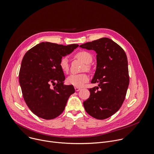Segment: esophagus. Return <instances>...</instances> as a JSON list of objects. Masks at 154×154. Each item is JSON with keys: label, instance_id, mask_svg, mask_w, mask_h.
<instances>
[{"label": "esophagus", "instance_id": "esophagus-1", "mask_svg": "<svg viewBox=\"0 0 154 154\" xmlns=\"http://www.w3.org/2000/svg\"><path fill=\"white\" fill-rule=\"evenodd\" d=\"M80 90H81L80 88H79V87H77V86H75V91H80Z\"/></svg>", "mask_w": 154, "mask_h": 154}]
</instances>
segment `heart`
<instances>
[{"instance_id":"obj_1","label":"heart","mask_w":154,"mask_h":154,"mask_svg":"<svg viewBox=\"0 0 154 154\" xmlns=\"http://www.w3.org/2000/svg\"><path fill=\"white\" fill-rule=\"evenodd\" d=\"M76 58L83 61L86 64H89L92 62L93 57L90 53L86 51H80L75 55ZM60 67L62 71L64 73H67L69 71L68 60L66 57H63L60 61ZM86 69H89L88 65L85 66ZM89 77L85 74H71L66 79L68 84L77 86L81 87L86 82H88Z\"/></svg>"}]
</instances>
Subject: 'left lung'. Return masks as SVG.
I'll use <instances>...</instances> for the list:
<instances>
[{
    "instance_id": "obj_1",
    "label": "left lung",
    "mask_w": 154,
    "mask_h": 154,
    "mask_svg": "<svg viewBox=\"0 0 154 154\" xmlns=\"http://www.w3.org/2000/svg\"><path fill=\"white\" fill-rule=\"evenodd\" d=\"M96 54V70L91 80L98 86L90 89L83 102L86 112L97 119H105L117 112L125 99L129 85L127 55L117 43L102 38L80 46Z\"/></svg>"
}]
</instances>
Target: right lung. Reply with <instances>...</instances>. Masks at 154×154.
Here are the masks:
<instances>
[{
	"instance_id": "1",
	"label": "right lung",
	"mask_w": 154,
	"mask_h": 154,
	"mask_svg": "<svg viewBox=\"0 0 154 154\" xmlns=\"http://www.w3.org/2000/svg\"><path fill=\"white\" fill-rule=\"evenodd\" d=\"M78 46L75 44L63 46L42 42L24 55L19 84L26 104L37 116L48 120L57 118L64 111L69 96L75 93L72 85H64L65 76L60 61Z\"/></svg>"
}]
</instances>
